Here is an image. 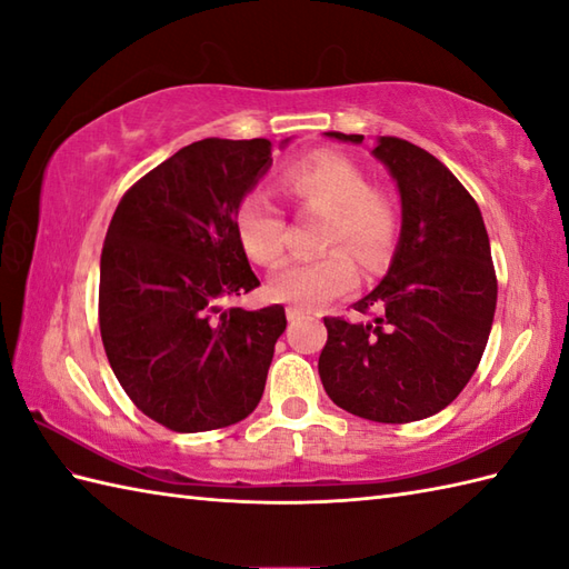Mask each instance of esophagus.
Listing matches in <instances>:
<instances>
[{
    "instance_id": "obj_1",
    "label": "esophagus",
    "mask_w": 569,
    "mask_h": 569,
    "mask_svg": "<svg viewBox=\"0 0 569 569\" xmlns=\"http://www.w3.org/2000/svg\"><path fill=\"white\" fill-rule=\"evenodd\" d=\"M286 316H288V320L296 322V320H303V318H308L310 312H308L306 308H298V306H293V308H288V310H286Z\"/></svg>"
}]
</instances>
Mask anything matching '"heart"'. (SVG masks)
Here are the masks:
<instances>
[{"label":"heart","instance_id":"1","mask_svg":"<svg viewBox=\"0 0 569 569\" xmlns=\"http://www.w3.org/2000/svg\"><path fill=\"white\" fill-rule=\"evenodd\" d=\"M281 186L300 212L325 217L318 247L330 251L276 273L269 286L276 300L298 308H318L349 293L357 286L352 256L367 273H381L389 266L401 214L383 190L369 186V176L357 161L340 153L310 156L286 168ZM237 234L251 261L261 266L283 261L288 222L281 208L261 192L241 200Z\"/></svg>","mask_w":569,"mask_h":569}]
</instances>
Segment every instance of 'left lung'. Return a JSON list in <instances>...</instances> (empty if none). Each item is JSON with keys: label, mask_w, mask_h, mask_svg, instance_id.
Masks as SVG:
<instances>
[{"label": "left lung", "mask_w": 569, "mask_h": 569, "mask_svg": "<svg viewBox=\"0 0 569 569\" xmlns=\"http://www.w3.org/2000/svg\"><path fill=\"white\" fill-rule=\"evenodd\" d=\"M373 156L401 190V241L383 281L355 303L371 318H325L318 371L347 413L413 422L450 406L477 371L497 310V271L479 204L450 168L398 137H381Z\"/></svg>", "instance_id": "8db88e82"}]
</instances>
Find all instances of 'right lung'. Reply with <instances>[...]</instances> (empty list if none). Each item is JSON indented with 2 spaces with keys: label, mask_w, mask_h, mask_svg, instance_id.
<instances>
[{
  "label": "right lung",
  "mask_w": 569,
  "mask_h": 569,
  "mask_svg": "<svg viewBox=\"0 0 569 569\" xmlns=\"http://www.w3.org/2000/svg\"><path fill=\"white\" fill-rule=\"evenodd\" d=\"M271 166L266 139H202L131 186L107 229L100 332L117 381L173 432L220 430L259 406L283 306L237 308L259 278L237 234Z\"/></svg>",
  "instance_id": "1"
}]
</instances>
